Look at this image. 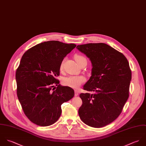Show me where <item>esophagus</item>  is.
Segmentation results:
<instances>
[{"label":"esophagus","instance_id":"obj_1","mask_svg":"<svg viewBox=\"0 0 146 146\" xmlns=\"http://www.w3.org/2000/svg\"><path fill=\"white\" fill-rule=\"evenodd\" d=\"M74 93H75V94H74V96H77L78 95V92L77 90H75V91H74Z\"/></svg>","mask_w":146,"mask_h":146}]
</instances>
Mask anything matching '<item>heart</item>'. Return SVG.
<instances>
[{"mask_svg":"<svg viewBox=\"0 0 146 146\" xmlns=\"http://www.w3.org/2000/svg\"><path fill=\"white\" fill-rule=\"evenodd\" d=\"M75 58L78 64H79L84 59H86L84 56L80 55H78L76 56ZM62 66H63V62H62L61 64V66H60L61 69L62 68ZM85 81H86V78L84 76H70L65 77L63 79L64 84L65 85L70 88H80L81 86V85L85 82Z\"/></svg>","mask_w":146,"mask_h":146,"instance_id":"1","label":"heart"}]
</instances>
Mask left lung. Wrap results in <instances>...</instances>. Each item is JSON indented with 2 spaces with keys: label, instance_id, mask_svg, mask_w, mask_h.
Instances as JSON below:
<instances>
[{
  "label": "left lung",
  "instance_id": "1",
  "mask_svg": "<svg viewBox=\"0 0 146 146\" xmlns=\"http://www.w3.org/2000/svg\"><path fill=\"white\" fill-rule=\"evenodd\" d=\"M76 48L90 58L92 66L84 89L95 92L80 95L82 104L79 116L90 126H105L120 115L129 98L131 80L129 62L122 53L105 43H88Z\"/></svg>",
  "mask_w": 146,
  "mask_h": 146
}]
</instances>
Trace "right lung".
Segmentation results:
<instances>
[{
  "mask_svg": "<svg viewBox=\"0 0 146 146\" xmlns=\"http://www.w3.org/2000/svg\"><path fill=\"white\" fill-rule=\"evenodd\" d=\"M76 47L50 40L33 46L23 55L16 72L17 95L25 115L34 123L47 126L56 122L61 104L74 96L73 89L61 86L56 77L63 59ZM54 84L58 87L53 91Z\"/></svg>",
  "mask_w": 146,
  "mask_h": 146,
  "instance_id": "obj_1",
  "label": "right lung"
}]
</instances>
